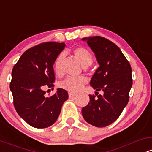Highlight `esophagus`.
<instances>
[{
    "instance_id": "obj_1",
    "label": "esophagus",
    "mask_w": 152,
    "mask_h": 152,
    "mask_svg": "<svg viewBox=\"0 0 152 152\" xmlns=\"http://www.w3.org/2000/svg\"><path fill=\"white\" fill-rule=\"evenodd\" d=\"M69 96L70 99H73L74 97L76 96V94H73V93H69Z\"/></svg>"
}]
</instances>
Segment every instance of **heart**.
Returning a JSON list of instances; mask_svg holds the SVG:
<instances>
[{"label": "heart", "mask_w": 152, "mask_h": 152, "mask_svg": "<svg viewBox=\"0 0 152 152\" xmlns=\"http://www.w3.org/2000/svg\"><path fill=\"white\" fill-rule=\"evenodd\" d=\"M74 56L79 61L83 67L90 66L93 62V55L88 49L85 47L79 46L73 50ZM64 53H61L56 58L53 64V69L55 74L58 76L62 74V64L64 58ZM87 78L85 76L78 77H68L64 81L59 83V86L62 89H64L71 93H78L83 87L86 84Z\"/></svg>", "instance_id": "b5f03b06"}]
</instances>
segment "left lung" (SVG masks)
<instances>
[{"instance_id": "left-lung-1", "label": "left lung", "mask_w": 152, "mask_h": 152, "mask_svg": "<svg viewBox=\"0 0 152 152\" xmlns=\"http://www.w3.org/2000/svg\"><path fill=\"white\" fill-rule=\"evenodd\" d=\"M82 40L87 41L99 64L90 82L97 97L89 95L90 102L82 109V115L90 124L104 127L116 121L128 104L132 68L120 48L109 40L102 36ZM102 90L104 95H98Z\"/></svg>"}]
</instances>
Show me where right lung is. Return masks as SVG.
<instances>
[{
	"instance_id": "right-lung-1",
	"label": "right lung",
	"mask_w": 152,
	"mask_h": 152,
	"mask_svg": "<svg viewBox=\"0 0 152 152\" xmlns=\"http://www.w3.org/2000/svg\"><path fill=\"white\" fill-rule=\"evenodd\" d=\"M66 46L64 43L49 41L26 50L12 70L10 88L17 113L26 123L38 129L56 122L64 102L69 98L66 90L58 88L46 97L44 87L54 86L53 64Z\"/></svg>"
}]
</instances>
